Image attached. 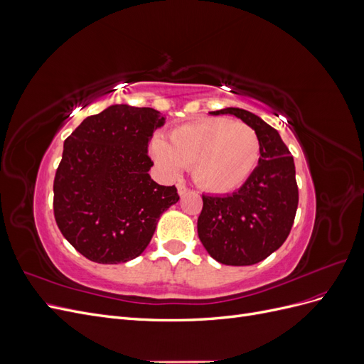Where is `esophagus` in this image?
Segmentation results:
<instances>
[{
    "instance_id": "obj_1",
    "label": "esophagus",
    "mask_w": 364,
    "mask_h": 364,
    "mask_svg": "<svg viewBox=\"0 0 364 364\" xmlns=\"http://www.w3.org/2000/svg\"><path fill=\"white\" fill-rule=\"evenodd\" d=\"M176 186H178V193H179V196H185L186 193H188V188H186V186H185L183 183H178Z\"/></svg>"
}]
</instances>
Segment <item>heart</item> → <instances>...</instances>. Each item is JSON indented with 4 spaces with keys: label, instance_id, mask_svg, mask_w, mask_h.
<instances>
[{
    "label": "heart",
    "instance_id": "heart-1",
    "mask_svg": "<svg viewBox=\"0 0 364 364\" xmlns=\"http://www.w3.org/2000/svg\"><path fill=\"white\" fill-rule=\"evenodd\" d=\"M151 159L174 178L191 167L196 183L214 194L240 188L255 171L261 156L257 132L228 118H202L170 132L168 142L161 136L150 141Z\"/></svg>",
    "mask_w": 364,
    "mask_h": 364
}]
</instances>
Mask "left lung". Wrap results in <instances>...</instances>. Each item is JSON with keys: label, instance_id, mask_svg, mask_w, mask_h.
<instances>
[{"label": "left lung", "instance_id": "obj_1", "mask_svg": "<svg viewBox=\"0 0 364 364\" xmlns=\"http://www.w3.org/2000/svg\"><path fill=\"white\" fill-rule=\"evenodd\" d=\"M209 114L234 115L250 126L259 138L261 156L238 191L202 196L197 234L215 261L252 266L278 250L290 234L299 202L294 161L278 130L258 115L238 107Z\"/></svg>", "mask_w": 364, "mask_h": 364}]
</instances>
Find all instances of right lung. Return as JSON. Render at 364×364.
Instances as JSON below:
<instances>
[{
    "instance_id": "add662e5",
    "label": "right lung",
    "mask_w": 364,
    "mask_h": 364,
    "mask_svg": "<svg viewBox=\"0 0 364 364\" xmlns=\"http://www.w3.org/2000/svg\"><path fill=\"white\" fill-rule=\"evenodd\" d=\"M165 118L151 107L112 105L82 121L63 142L54 178V218L83 257L100 264L139 257L176 186L150 178L149 141Z\"/></svg>"
}]
</instances>
